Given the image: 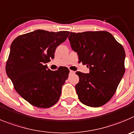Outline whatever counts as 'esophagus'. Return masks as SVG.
Here are the masks:
<instances>
[{
    "mask_svg": "<svg viewBox=\"0 0 134 134\" xmlns=\"http://www.w3.org/2000/svg\"><path fill=\"white\" fill-rule=\"evenodd\" d=\"M70 74H74V71L70 70Z\"/></svg>",
    "mask_w": 134,
    "mask_h": 134,
    "instance_id": "esophagus-1",
    "label": "esophagus"
}]
</instances>
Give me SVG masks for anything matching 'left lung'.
Returning <instances> with one entry per match:
<instances>
[{"instance_id": "left-lung-1", "label": "left lung", "mask_w": 134, "mask_h": 134, "mask_svg": "<svg viewBox=\"0 0 134 134\" xmlns=\"http://www.w3.org/2000/svg\"><path fill=\"white\" fill-rule=\"evenodd\" d=\"M72 49L79 62L90 68V73L77 72L80 81L75 86L78 99L91 107L103 106L116 93L125 72V51L106 31L70 32Z\"/></svg>"}]
</instances>
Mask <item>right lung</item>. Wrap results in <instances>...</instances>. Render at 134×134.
I'll return each instance as SVG.
<instances>
[{"label": "right lung", "mask_w": 134, "mask_h": 134, "mask_svg": "<svg viewBox=\"0 0 134 134\" xmlns=\"http://www.w3.org/2000/svg\"><path fill=\"white\" fill-rule=\"evenodd\" d=\"M69 33L39 30L17 37L11 44L6 74L18 93L33 106L47 109L59 100L69 70L52 71L44 64L54 58L56 48Z\"/></svg>", "instance_id": "right-lung-1"}]
</instances>
